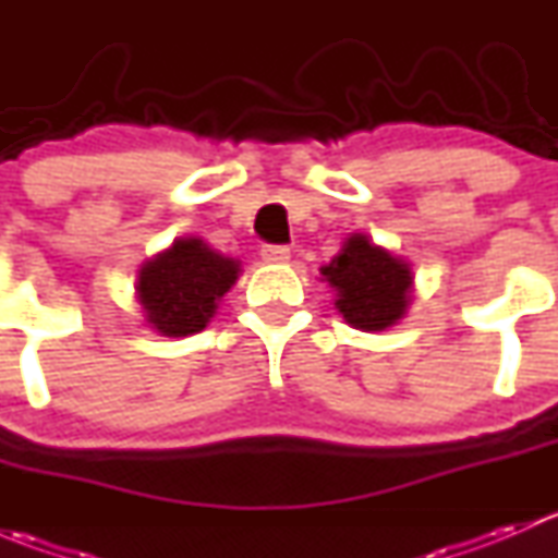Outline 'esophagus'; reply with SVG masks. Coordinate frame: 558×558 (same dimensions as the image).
<instances>
[{"instance_id":"esophagus-1","label":"esophagus","mask_w":558,"mask_h":558,"mask_svg":"<svg viewBox=\"0 0 558 558\" xmlns=\"http://www.w3.org/2000/svg\"><path fill=\"white\" fill-rule=\"evenodd\" d=\"M262 258L272 264H283L291 258V251L286 245H262Z\"/></svg>"}]
</instances>
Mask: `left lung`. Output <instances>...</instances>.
I'll use <instances>...</instances> for the list:
<instances>
[{"label": "left lung", "mask_w": 558, "mask_h": 558, "mask_svg": "<svg viewBox=\"0 0 558 558\" xmlns=\"http://www.w3.org/2000/svg\"><path fill=\"white\" fill-rule=\"evenodd\" d=\"M320 275L337 291V311L353 329L384 331L408 313L413 272L402 258L369 243L367 234L348 238Z\"/></svg>", "instance_id": "obj_1"}]
</instances>
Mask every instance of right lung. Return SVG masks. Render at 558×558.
I'll return each mask as SVG.
<instances>
[{"instance_id": "add662e5", "label": "right lung", "mask_w": 558, "mask_h": 558, "mask_svg": "<svg viewBox=\"0 0 558 558\" xmlns=\"http://www.w3.org/2000/svg\"><path fill=\"white\" fill-rule=\"evenodd\" d=\"M238 275L240 262L221 256L202 240H174L170 251L143 264L137 300L156 331L189 337L205 329Z\"/></svg>"}]
</instances>
